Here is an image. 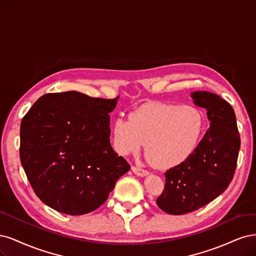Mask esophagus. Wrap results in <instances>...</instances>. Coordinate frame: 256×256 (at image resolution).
<instances>
[{
	"label": "esophagus",
	"mask_w": 256,
	"mask_h": 256,
	"mask_svg": "<svg viewBox=\"0 0 256 256\" xmlns=\"http://www.w3.org/2000/svg\"><path fill=\"white\" fill-rule=\"evenodd\" d=\"M132 171H133L135 174H137L139 176H146L148 174H149V171H146V170L142 169L139 167H136V166H132Z\"/></svg>",
	"instance_id": "esophagus-1"
}]
</instances>
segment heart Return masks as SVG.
Masks as SVG:
<instances>
[{"mask_svg":"<svg viewBox=\"0 0 256 256\" xmlns=\"http://www.w3.org/2000/svg\"><path fill=\"white\" fill-rule=\"evenodd\" d=\"M202 128V112L194 106L149 103L130 112L128 120H114L112 136L119 153L139 152L146 144L153 166L169 169L192 154Z\"/></svg>","mask_w":256,"mask_h":256,"instance_id":"obj_1","label":"heart"}]
</instances>
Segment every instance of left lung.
I'll return each instance as SVG.
<instances>
[{
  "label": "left lung",
  "mask_w": 256,
  "mask_h": 256,
  "mask_svg": "<svg viewBox=\"0 0 256 256\" xmlns=\"http://www.w3.org/2000/svg\"><path fill=\"white\" fill-rule=\"evenodd\" d=\"M192 98L208 112L210 128L192 154L164 173L166 183L156 203L171 215L194 212L224 192L233 180L240 148L232 106L208 92H194Z\"/></svg>",
  "instance_id": "1"
}]
</instances>
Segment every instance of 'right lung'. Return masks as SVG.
Listing matches in <instances>:
<instances>
[{"mask_svg":"<svg viewBox=\"0 0 256 256\" xmlns=\"http://www.w3.org/2000/svg\"><path fill=\"white\" fill-rule=\"evenodd\" d=\"M118 98L48 94L23 117L21 164L35 194L51 208L71 216L94 212L130 170L110 142V112Z\"/></svg>","mask_w":256,"mask_h":256,"instance_id":"add662e5","label":"right lung"}]
</instances>
